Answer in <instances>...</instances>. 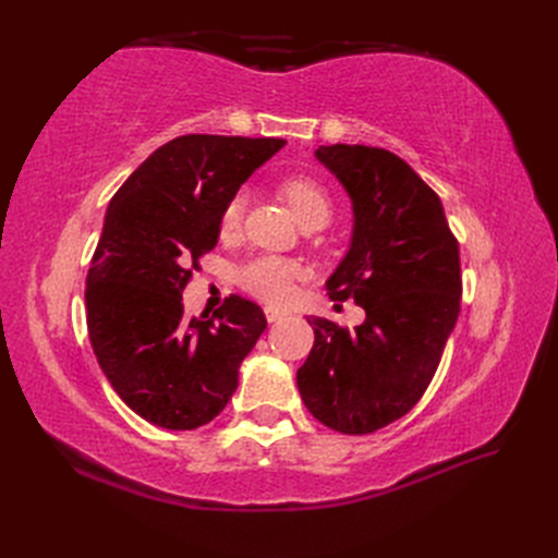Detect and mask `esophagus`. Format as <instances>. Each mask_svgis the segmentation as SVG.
Listing matches in <instances>:
<instances>
[{"mask_svg":"<svg viewBox=\"0 0 558 558\" xmlns=\"http://www.w3.org/2000/svg\"><path fill=\"white\" fill-rule=\"evenodd\" d=\"M283 316H286V312L279 310V307H272V305L265 307V318L269 320V324H275V320H279V318H283Z\"/></svg>","mask_w":558,"mask_h":558,"instance_id":"34e87169","label":"esophagus"}]
</instances>
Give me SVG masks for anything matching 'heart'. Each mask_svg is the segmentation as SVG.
<instances>
[{"instance_id": "heart-1", "label": "heart", "mask_w": 558, "mask_h": 558, "mask_svg": "<svg viewBox=\"0 0 558 558\" xmlns=\"http://www.w3.org/2000/svg\"><path fill=\"white\" fill-rule=\"evenodd\" d=\"M279 191L289 202L298 221L310 226H326L332 214V197L328 189L318 179L310 174H293L286 177L279 183ZM244 214V195L234 193L218 218V230L221 234H232L242 223ZM302 277L300 263L272 256V253H263V256H253L238 267V283L251 295H256L267 302H281L291 295L293 283Z\"/></svg>"}]
</instances>
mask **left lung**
<instances>
[{"instance_id": "1", "label": "left lung", "mask_w": 558, "mask_h": 558, "mask_svg": "<svg viewBox=\"0 0 558 558\" xmlns=\"http://www.w3.org/2000/svg\"><path fill=\"white\" fill-rule=\"evenodd\" d=\"M316 158L353 202L351 248L328 279L330 300H356L353 330L314 328L298 369L307 410L332 430L365 435L408 414L424 396L461 314V256L442 202L396 154L377 146H318Z\"/></svg>"}]
</instances>
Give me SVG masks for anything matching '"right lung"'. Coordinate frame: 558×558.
<instances>
[{"label": "right lung", "instance_id": "1", "mask_svg": "<svg viewBox=\"0 0 558 558\" xmlns=\"http://www.w3.org/2000/svg\"><path fill=\"white\" fill-rule=\"evenodd\" d=\"M283 144L183 134L109 202L86 281L88 335L113 391L150 424L193 430L221 414L267 328L263 310L242 295L207 318H185L181 293L218 242L226 202Z\"/></svg>", "mask_w": 558, "mask_h": 558}]
</instances>
